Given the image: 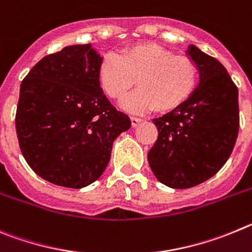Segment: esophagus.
<instances>
[{
	"label": "esophagus",
	"instance_id": "esophagus-1",
	"mask_svg": "<svg viewBox=\"0 0 252 252\" xmlns=\"http://www.w3.org/2000/svg\"><path fill=\"white\" fill-rule=\"evenodd\" d=\"M130 122H131V126H133V128H135V126H138L140 123H142V119H139V118L131 117Z\"/></svg>",
	"mask_w": 252,
	"mask_h": 252
}]
</instances>
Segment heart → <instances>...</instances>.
<instances>
[{"mask_svg": "<svg viewBox=\"0 0 252 252\" xmlns=\"http://www.w3.org/2000/svg\"><path fill=\"white\" fill-rule=\"evenodd\" d=\"M137 78V81L134 79ZM101 89L108 96L119 100L134 81L139 89L122 103L130 113H144L154 108L165 113L182 105L193 93L198 69L191 59L176 56L154 44H137L106 54L98 67Z\"/></svg>", "mask_w": 252, "mask_h": 252, "instance_id": "obj_1", "label": "heart"}]
</instances>
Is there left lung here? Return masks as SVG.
I'll return each instance as SVG.
<instances>
[{
  "label": "left lung",
  "instance_id": "obj_1",
  "mask_svg": "<svg viewBox=\"0 0 252 252\" xmlns=\"http://www.w3.org/2000/svg\"><path fill=\"white\" fill-rule=\"evenodd\" d=\"M198 69L191 96L153 119L157 142L148 153L156 178L183 189L210 180L227 162L239 133V90L225 66L194 45L186 51Z\"/></svg>",
  "mask_w": 252,
  "mask_h": 252
}]
</instances>
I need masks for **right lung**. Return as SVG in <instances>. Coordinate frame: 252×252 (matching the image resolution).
I'll return each instance as SVG.
<instances>
[{
    "mask_svg": "<svg viewBox=\"0 0 252 252\" xmlns=\"http://www.w3.org/2000/svg\"><path fill=\"white\" fill-rule=\"evenodd\" d=\"M101 59L92 44L70 45L42 58L21 84L20 148L31 169L54 185L83 188L95 182L114 140L131 126L100 88Z\"/></svg>",
    "mask_w": 252,
    "mask_h": 252,
    "instance_id": "right-lung-1",
    "label": "right lung"
}]
</instances>
